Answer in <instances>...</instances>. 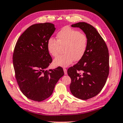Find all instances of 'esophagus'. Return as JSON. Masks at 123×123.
Returning <instances> with one entry per match:
<instances>
[{
  "instance_id": "esophagus-1",
  "label": "esophagus",
  "mask_w": 123,
  "mask_h": 123,
  "mask_svg": "<svg viewBox=\"0 0 123 123\" xmlns=\"http://www.w3.org/2000/svg\"><path fill=\"white\" fill-rule=\"evenodd\" d=\"M63 71H64V74H65V75L67 74V70L66 68H63Z\"/></svg>"
}]
</instances>
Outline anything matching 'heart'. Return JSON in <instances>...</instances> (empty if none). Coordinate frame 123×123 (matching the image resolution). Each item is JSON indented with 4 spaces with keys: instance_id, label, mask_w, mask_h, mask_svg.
<instances>
[{
    "instance_id": "obj_1",
    "label": "heart",
    "mask_w": 123,
    "mask_h": 123,
    "mask_svg": "<svg viewBox=\"0 0 123 123\" xmlns=\"http://www.w3.org/2000/svg\"><path fill=\"white\" fill-rule=\"evenodd\" d=\"M57 41L53 38L48 39L47 49L48 53L53 56H56L60 46L63 48V55H59L53 61L55 66L66 67L74 60L79 61L84 56L87 47V38L84 34L79 31L64 26L56 34Z\"/></svg>"
}]
</instances>
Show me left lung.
<instances>
[{"label":"left lung","instance_id":"left-lung-1","mask_svg":"<svg viewBox=\"0 0 123 123\" xmlns=\"http://www.w3.org/2000/svg\"><path fill=\"white\" fill-rule=\"evenodd\" d=\"M71 26L83 31L87 38V47L82 59L67 70L71 78L70 90L74 97L87 100L99 94L105 86L109 73V50L92 25L79 22Z\"/></svg>","mask_w":123,"mask_h":123}]
</instances>
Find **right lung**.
I'll list each match as a JSON object with an SVG mask.
<instances>
[{
  "label": "right lung",
  "mask_w": 123,
  "mask_h": 123,
  "mask_svg": "<svg viewBox=\"0 0 123 123\" xmlns=\"http://www.w3.org/2000/svg\"><path fill=\"white\" fill-rule=\"evenodd\" d=\"M55 30L50 23L33 24L18 39L13 55L16 78L20 89L28 99L36 101L52 94L63 76L62 68L45 70L51 63L47 43Z\"/></svg>",
  "instance_id": "1"
}]
</instances>
